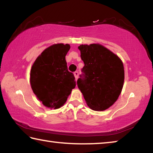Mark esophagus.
<instances>
[{
    "label": "esophagus",
    "mask_w": 153,
    "mask_h": 153,
    "mask_svg": "<svg viewBox=\"0 0 153 153\" xmlns=\"http://www.w3.org/2000/svg\"><path fill=\"white\" fill-rule=\"evenodd\" d=\"M74 76H75V77H76V79L77 80V78H78V76H79V73L77 71H76V72H74Z\"/></svg>",
    "instance_id": "1"
}]
</instances>
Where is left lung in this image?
<instances>
[{
  "label": "left lung",
  "instance_id": "1",
  "mask_svg": "<svg viewBox=\"0 0 153 153\" xmlns=\"http://www.w3.org/2000/svg\"><path fill=\"white\" fill-rule=\"evenodd\" d=\"M84 74L77 84L87 105L102 111L118 99L124 82V67L119 56L100 44L78 46Z\"/></svg>",
  "mask_w": 153,
  "mask_h": 153
}]
</instances>
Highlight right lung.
I'll return each instance as SVG.
<instances>
[{
	"mask_svg": "<svg viewBox=\"0 0 153 153\" xmlns=\"http://www.w3.org/2000/svg\"><path fill=\"white\" fill-rule=\"evenodd\" d=\"M68 44H55L36 58L30 71V82L34 94L45 107L56 108L67 101L76 87L74 74L68 71L65 60Z\"/></svg>",
	"mask_w": 153,
	"mask_h": 153,
	"instance_id": "add662e5",
	"label": "right lung"
}]
</instances>
